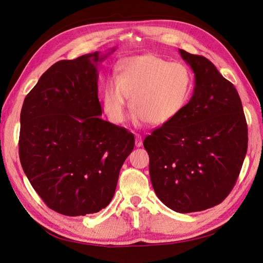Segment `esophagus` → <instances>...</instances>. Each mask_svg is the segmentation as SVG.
Masks as SVG:
<instances>
[{
	"mask_svg": "<svg viewBox=\"0 0 263 263\" xmlns=\"http://www.w3.org/2000/svg\"><path fill=\"white\" fill-rule=\"evenodd\" d=\"M136 146L137 147H141L142 146V138H141V136H136Z\"/></svg>",
	"mask_w": 263,
	"mask_h": 263,
	"instance_id": "34e87169",
	"label": "esophagus"
}]
</instances>
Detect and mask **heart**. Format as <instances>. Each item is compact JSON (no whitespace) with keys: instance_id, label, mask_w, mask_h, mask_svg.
I'll return each instance as SVG.
<instances>
[{"instance_id":"heart-1","label":"heart","mask_w":263,"mask_h":263,"mask_svg":"<svg viewBox=\"0 0 263 263\" xmlns=\"http://www.w3.org/2000/svg\"><path fill=\"white\" fill-rule=\"evenodd\" d=\"M193 85L192 72L184 63L170 62L154 53L133 55L119 61L115 78L106 80L103 108L110 122L122 124L130 97L135 124L163 125L184 109Z\"/></svg>"}]
</instances>
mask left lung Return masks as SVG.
Returning <instances> with one entry per match:
<instances>
[{
	"label": "left lung",
	"instance_id": "8db88e82",
	"mask_svg": "<svg viewBox=\"0 0 263 263\" xmlns=\"http://www.w3.org/2000/svg\"><path fill=\"white\" fill-rule=\"evenodd\" d=\"M195 74L193 97L171 122L144 140L157 196L178 213L200 212L232 192L248 148L241 100L203 55L180 49Z\"/></svg>",
	"mask_w": 263,
	"mask_h": 263
}]
</instances>
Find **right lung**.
I'll return each mask as SVG.
<instances>
[{
  "instance_id": "1",
  "label": "right lung",
  "mask_w": 263,
  "mask_h": 263,
  "mask_svg": "<svg viewBox=\"0 0 263 263\" xmlns=\"http://www.w3.org/2000/svg\"><path fill=\"white\" fill-rule=\"evenodd\" d=\"M107 54L55 62L22 107L23 170L45 204L67 216L106 208L134 149L132 133L100 118L98 67Z\"/></svg>"
}]
</instances>
